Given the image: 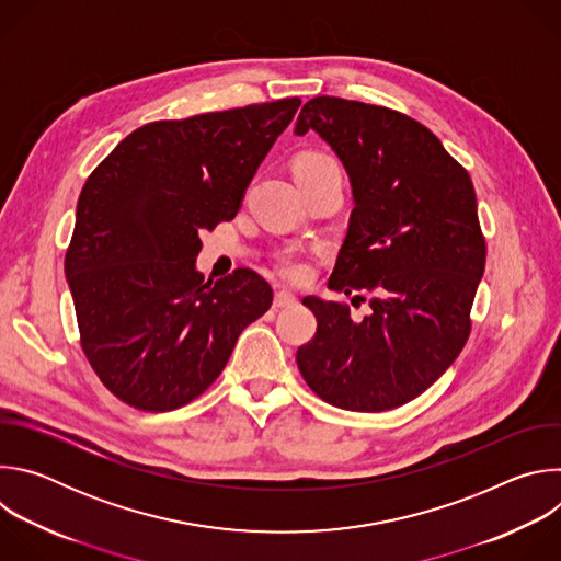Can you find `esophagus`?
<instances>
[{"mask_svg":"<svg viewBox=\"0 0 561 561\" xmlns=\"http://www.w3.org/2000/svg\"><path fill=\"white\" fill-rule=\"evenodd\" d=\"M297 304V297L293 295V293H288V290H277L275 293V299H273V306L275 308H290V306H295Z\"/></svg>","mask_w":561,"mask_h":561,"instance_id":"esophagus-1","label":"esophagus"}]
</instances>
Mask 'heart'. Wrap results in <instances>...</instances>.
Returning <instances> with one entry per match:
<instances>
[{
    "instance_id": "obj_1",
    "label": "heart",
    "mask_w": 561,
    "mask_h": 561,
    "mask_svg": "<svg viewBox=\"0 0 561 561\" xmlns=\"http://www.w3.org/2000/svg\"><path fill=\"white\" fill-rule=\"evenodd\" d=\"M312 162H331V157L322 152H304L297 159V164H312ZM277 271L290 282H304L308 277V266L293 253H286L277 260Z\"/></svg>"
}]
</instances>
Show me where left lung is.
Here are the masks:
<instances>
[{
	"label": "left lung",
	"instance_id": "8db88e82",
	"mask_svg": "<svg viewBox=\"0 0 561 561\" xmlns=\"http://www.w3.org/2000/svg\"><path fill=\"white\" fill-rule=\"evenodd\" d=\"M308 130L342 159L355 202L329 288L368 290L370 312L355 322L346 304L304 297L317 333L299 346L297 366L337 409L390 411L433 386L470 335L486 266L474 188L404 113L324 95L297 117L295 133Z\"/></svg>",
	"mask_w": 561,
	"mask_h": 561
}]
</instances>
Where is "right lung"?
<instances>
[{
	"label": "right lung",
	"mask_w": 561,
	"mask_h": 561,
	"mask_svg": "<svg viewBox=\"0 0 561 561\" xmlns=\"http://www.w3.org/2000/svg\"><path fill=\"white\" fill-rule=\"evenodd\" d=\"M299 104L146 124L87 180L64 271L87 359L128 407L167 413L193 402L271 308L273 288L255 271L210 284L195 260L199 232L237 215Z\"/></svg>",
	"instance_id": "add662e5"
}]
</instances>
